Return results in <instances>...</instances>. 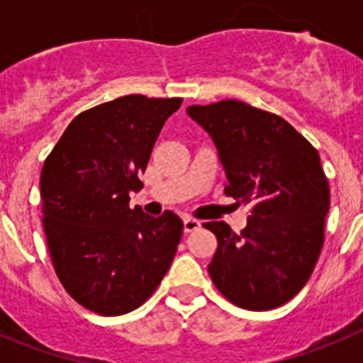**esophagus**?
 Wrapping results in <instances>:
<instances>
[{
  "mask_svg": "<svg viewBox=\"0 0 363 363\" xmlns=\"http://www.w3.org/2000/svg\"><path fill=\"white\" fill-rule=\"evenodd\" d=\"M200 221L198 220H194V218H185L184 220V230L185 233H192V230H196V229H200Z\"/></svg>",
  "mask_w": 363,
  "mask_h": 363,
  "instance_id": "esophagus-1",
  "label": "esophagus"
}]
</instances>
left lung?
I'll return each mask as SVG.
<instances>
[{
  "label": "left lung",
  "mask_w": 363,
  "mask_h": 363,
  "mask_svg": "<svg viewBox=\"0 0 363 363\" xmlns=\"http://www.w3.org/2000/svg\"><path fill=\"white\" fill-rule=\"evenodd\" d=\"M187 114L213 138L227 196L251 205L240 234L225 221L203 223L218 238L211 278L234 306L277 309L300 293L322 251L329 184L318 150L284 118L238 99Z\"/></svg>",
  "instance_id": "1"
}]
</instances>
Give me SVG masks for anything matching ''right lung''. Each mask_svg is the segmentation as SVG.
<instances>
[{"instance_id": "right-lung-1", "label": "right lung", "mask_w": 363, "mask_h": 363, "mask_svg": "<svg viewBox=\"0 0 363 363\" xmlns=\"http://www.w3.org/2000/svg\"><path fill=\"white\" fill-rule=\"evenodd\" d=\"M182 98L121 96L70 121L41 171V211L52 265L85 309L120 316L156 291L172 264L184 221L129 207L138 174Z\"/></svg>"}]
</instances>
